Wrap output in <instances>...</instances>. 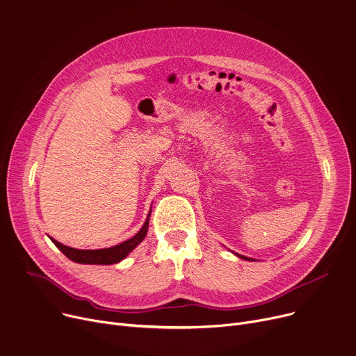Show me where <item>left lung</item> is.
I'll return each mask as SVG.
<instances>
[{
	"label": "left lung",
	"instance_id": "obj_1",
	"mask_svg": "<svg viewBox=\"0 0 356 356\" xmlns=\"http://www.w3.org/2000/svg\"><path fill=\"white\" fill-rule=\"evenodd\" d=\"M234 255H237L238 258H241V260H247V261H255V260H252V258H248V257H245V255H241V254H237V252H233Z\"/></svg>",
	"mask_w": 356,
	"mask_h": 356
}]
</instances>
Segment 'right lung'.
<instances>
[{
  "instance_id": "obj_1",
  "label": "right lung",
  "mask_w": 356,
  "mask_h": 356,
  "mask_svg": "<svg viewBox=\"0 0 356 356\" xmlns=\"http://www.w3.org/2000/svg\"><path fill=\"white\" fill-rule=\"evenodd\" d=\"M152 209L149 210V214L145 220V224L142 225V229L132 237L129 238L118 245L109 247V248H101V250H78L72 248L68 245H63L55 238L49 237L51 241L65 254L71 261L78 263V264H95V266H109V264H116L120 263L122 260L129 255V252H132L146 237L147 229H149V218H150Z\"/></svg>"
}]
</instances>
